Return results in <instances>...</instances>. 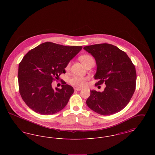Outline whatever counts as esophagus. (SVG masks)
Masks as SVG:
<instances>
[{
    "label": "esophagus",
    "instance_id": "34e87169",
    "mask_svg": "<svg viewBox=\"0 0 155 155\" xmlns=\"http://www.w3.org/2000/svg\"><path fill=\"white\" fill-rule=\"evenodd\" d=\"M74 89H75V91H81L82 89L80 88H75Z\"/></svg>",
    "mask_w": 155,
    "mask_h": 155
}]
</instances>
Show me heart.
Instances as JSON below:
<instances>
[{
	"label": "heart",
	"mask_w": 155,
	"mask_h": 155,
	"mask_svg": "<svg viewBox=\"0 0 155 155\" xmlns=\"http://www.w3.org/2000/svg\"><path fill=\"white\" fill-rule=\"evenodd\" d=\"M80 60L81 61V63L84 65H87L88 63L91 62V61H94V58L89 55V54H83L81 55V56H80L79 58ZM70 67V63H68L67 65L66 69L68 70ZM88 78L87 77H80V76H73V77H71L70 79V83L77 87H80V88H82L84 87L86 85V82L88 81Z\"/></svg>",
	"instance_id": "1"
}]
</instances>
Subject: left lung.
Segmentation results:
<instances>
[{
    "label": "left lung",
    "instance_id": "obj_1",
    "mask_svg": "<svg viewBox=\"0 0 155 155\" xmlns=\"http://www.w3.org/2000/svg\"><path fill=\"white\" fill-rule=\"evenodd\" d=\"M96 61L94 78L96 85L104 83L103 92L91 90L86 103L89 107L103 116L115 114L129 103L135 92L137 74L135 67L125 52L108 44L84 47Z\"/></svg>",
    "mask_w": 155,
    "mask_h": 155
}]
</instances>
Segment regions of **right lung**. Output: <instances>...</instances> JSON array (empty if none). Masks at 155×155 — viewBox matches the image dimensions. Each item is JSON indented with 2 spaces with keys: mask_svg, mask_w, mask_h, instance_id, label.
Returning <instances> with one entry per match:
<instances>
[{
  "mask_svg": "<svg viewBox=\"0 0 155 155\" xmlns=\"http://www.w3.org/2000/svg\"><path fill=\"white\" fill-rule=\"evenodd\" d=\"M82 48L47 42L24 56L18 66L19 91L30 109L40 114L51 115L66 106L74 89L64 82L61 88L54 90L52 82L66 73L67 65Z\"/></svg>",
  "mask_w": 155,
  "mask_h": 155,
  "instance_id": "right-lung-1",
  "label": "right lung"
}]
</instances>
